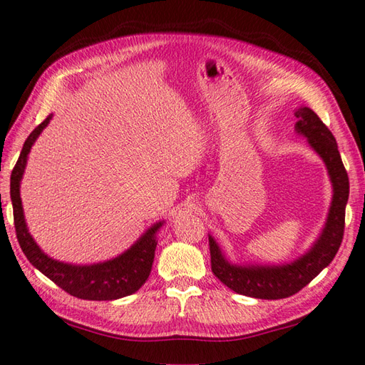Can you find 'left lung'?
<instances>
[{"label":"left lung","mask_w":365,"mask_h":365,"mask_svg":"<svg viewBox=\"0 0 365 365\" xmlns=\"http://www.w3.org/2000/svg\"><path fill=\"white\" fill-rule=\"evenodd\" d=\"M294 115L298 119L294 128L299 135L307 138L309 144L320 155L328 169L332 183V202L328 220L311 250L285 265H234L224 257L218 243L208 237L213 274L230 290L246 297L281 299L298 293L329 265L344 238L350 183L336 138L311 108H298Z\"/></svg>","instance_id":"1"}]
</instances>
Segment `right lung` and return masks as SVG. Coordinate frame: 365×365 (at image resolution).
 <instances>
[{
  "label": "right lung",
  "mask_w": 365,
  "mask_h": 365,
  "mask_svg": "<svg viewBox=\"0 0 365 365\" xmlns=\"http://www.w3.org/2000/svg\"><path fill=\"white\" fill-rule=\"evenodd\" d=\"M51 118L53 115L50 114L31 131L11 174L14 224L21 251L42 274L51 279L54 284L72 297L91 301H111L128 297L141 289L150 274L155 247H157V232L163 221L153 224L149 230H145V234L123 254L111 260L94 263V265H72V263L54 260L48 257L29 235L21 207L20 182L23 173H25L31 147L37 136L42 133V130L48 125Z\"/></svg>",
  "instance_id": "right-lung-1"
}]
</instances>
